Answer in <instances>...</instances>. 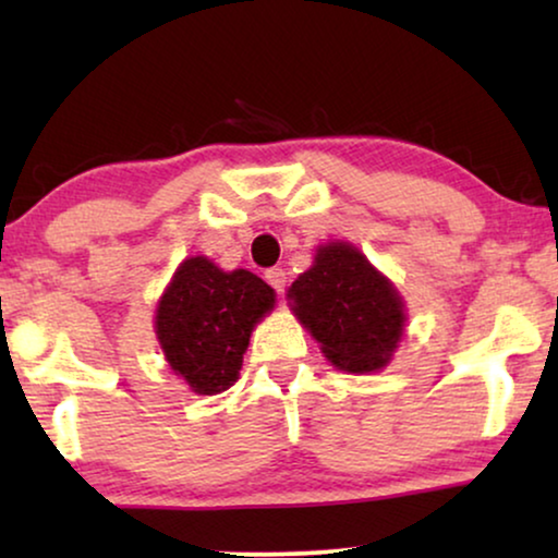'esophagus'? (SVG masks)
Masks as SVG:
<instances>
[{
  "label": "esophagus",
  "instance_id": "esophagus-1",
  "mask_svg": "<svg viewBox=\"0 0 558 558\" xmlns=\"http://www.w3.org/2000/svg\"><path fill=\"white\" fill-rule=\"evenodd\" d=\"M266 281H269V284L281 294V292H284V287H287V271L281 269V266H274V269L266 271Z\"/></svg>",
  "mask_w": 558,
  "mask_h": 558
}]
</instances>
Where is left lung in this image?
<instances>
[{
    "mask_svg": "<svg viewBox=\"0 0 558 558\" xmlns=\"http://www.w3.org/2000/svg\"><path fill=\"white\" fill-rule=\"evenodd\" d=\"M287 296L327 361L348 373L384 368L407 327L401 294L353 243L319 246Z\"/></svg>",
    "mask_w": 558,
    "mask_h": 558,
    "instance_id": "1",
    "label": "left lung"
}]
</instances>
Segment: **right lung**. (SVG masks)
I'll use <instances>...</instances> for the list:
<instances>
[{"label": "right lung", "instance_id": "add662e5", "mask_svg": "<svg viewBox=\"0 0 558 558\" xmlns=\"http://www.w3.org/2000/svg\"><path fill=\"white\" fill-rule=\"evenodd\" d=\"M274 310V289L246 269L185 258L159 296L155 330L170 368L201 396L239 380L251 330Z\"/></svg>", "mask_w": 558, "mask_h": 558}]
</instances>
